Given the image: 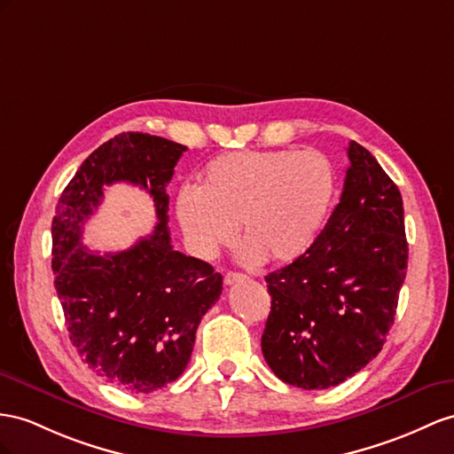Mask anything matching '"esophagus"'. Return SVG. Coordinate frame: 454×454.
Returning <instances> with one entry per match:
<instances>
[{
	"label": "esophagus",
	"instance_id": "obj_1",
	"mask_svg": "<svg viewBox=\"0 0 454 454\" xmlns=\"http://www.w3.org/2000/svg\"><path fill=\"white\" fill-rule=\"evenodd\" d=\"M246 274H239V272H228L226 276H224V284L226 286H234V284H239V282H243L246 280Z\"/></svg>",
	"mask_w": 454,
	"mask_h": 454
}]
</instances>
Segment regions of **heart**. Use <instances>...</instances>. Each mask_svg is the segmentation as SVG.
Masks as SVG:
<instances>
[{
    "mask_svg": "<svg viewBox=\"0 0 454 454\" xmlns=\"http://www.w3.org/2000/svg\"><path fill=\"white\" fill-rule=\"evenodd\" d=\"M338 190V172L315 149H241L216 157L200 190L184 188L176 216L190 249L213 259L239 234V257L292 262L317 239Z\"/></svg>",
    "mask_w": 454,
    "mask_h": 454,
    "instance_id": "obj_1",
    "label": "heart"
}]
</instances>
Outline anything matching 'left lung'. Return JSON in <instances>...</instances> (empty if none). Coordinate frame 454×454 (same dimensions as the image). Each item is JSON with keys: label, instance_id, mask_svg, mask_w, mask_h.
Here are the masks:
<instances>
[{"label": "left lung", "instance_id": "8db88e82", "mask_svg": "<svg viewBox=\"0 0 454 454\" xmlns=\"http://www.w3.org/2000/svg\"><path fill=\"white\" fill-rule=\"evenodd\" d=\"M343 193L292 264L264 278L272 297L261 347L289 386L326 389L381 351L409 262L403 197L368 149L351 142Z\"/></svg>", "mask_w": 454, "mask_h": 454}]
</instances>
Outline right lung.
Masks as SVG:
<instances>
[{"instance_id": "add662e5", "label": "right lung", "mask_w": 454, "mask_h": 454, "mask_svg": "<svg viewBox=\"0 0 454 454\" xmlns=\"http://www.w3.org/2000/svg\"><path fill=\"white\" fill-rule=\"evenodd\" d=\"M185 149L159 136H114L80 165L51 223V269L71 341L103 380L132 393L182 374L197 326L223 294L211 264L170 246L167 184ZM114 181L147 189L158 224L130 250L99 255L82 246V226Z\"/></svg>"}]
</instances>
